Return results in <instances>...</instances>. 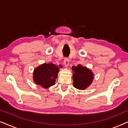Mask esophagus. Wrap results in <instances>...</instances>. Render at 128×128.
Here are the masks:
<instances>
[{
    "mask_svg": "<svg viewBox=\"0 0 128 128\" xmlns=\"http://www.w3.org/2000/svg\"><path fill=\"white\" fill-rule=\"evenodd\" d=\"M69 64V60L68 58H64V64L65 66H68Z\"/></svg>",
    "mask_w": 128,
    "mask_h": 128,
    "instance_id": "1",
    "label": "esophagus"
}]
</instances>
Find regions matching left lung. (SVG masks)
<instances>
[{
    "label": "left lung",
    "mask_w": 128,
    "mask_h": 128,
    "mask_svg": "<svg viewBox=\"0 0 128 128\" xmlns=\"http://www.w3.org/2000/svg\"><path fill=\"white\" fill-rule=\"evenodd\" d=\"M73 86L79 90L87 88L94 79V74L90 69L86 67L78 64L73 66Z\"/></svg>",
    "instance_id": "1"
}]
</instances>
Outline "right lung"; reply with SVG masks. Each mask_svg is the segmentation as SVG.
Instances as JSON below:
<instances>
[{"label": "right lung", "instance_id": "right-lung-1", "mask_svg": "<svg viewBox=\"0 0 128 128\" xmlns=\"http://www.w3.org/2000/svg\"><path fill=\"white\" fill-rule=\"evenodd\" d=\"M59 70V68L52 63L42 64L34 69L33 80L36 84L48 88L55 84Z\"/></svg>", "mask_w": 128, "mask_h": 128}]
</instances>
